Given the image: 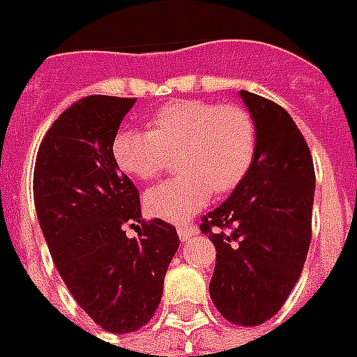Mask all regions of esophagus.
Returning a JSON list of instances; mask_svg holds the SVG:
<instances>
[{
  "instance_id": "esophagus-1",
  "label": "esophagus",
  "mask_w": 357,
  "mask_h": 357,
  "mask_svg": "<svg viewBox=\"0 0 357 357\" xmlns=\"http://www.w3.org/2000/svg\"><path fill=\"white\" fill-rule=\"evenodd\" d=\"M198 234V228L195 225H179L178 227V236L181 241H187L190 239L192 236H197Z\"/></svg>"
}]
</instances>
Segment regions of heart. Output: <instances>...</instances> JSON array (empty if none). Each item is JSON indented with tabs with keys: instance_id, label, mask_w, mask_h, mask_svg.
<instances>
[{
	"instance_id": "obj_1",
	"label": "heart",
	"mask_w": 357,
	"mask_h": 357,
	"mask_svg": "<svg viewBox=\"0 0 357 357\" xmlns=\"http://www.w3.org/2000/svg\"><path fill=\"white\" fill-rule=\"evenodd\" d=\"M257 123L238 105L172 100L149 119V130L123 129L114 138V159L127 176L151 181L178 155L181 176L146 192V209L170 222L187 221L211 192H230L251 170Z\"/></svg>"
}]
</instances>
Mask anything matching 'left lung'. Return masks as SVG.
Returning <instances> with one entry per match:
<instances>
[{
  "mask_svg": "<svg viewBox=\"0 0 357 357\" xmlns=\"http://www.w3.org/2000/svg\"><path fill=\"white\" fill-rule=\"evenodd\" d=\"M257 123V155L230 198L202 217L213 241L209 296L228 322L258 326L281 311L311 245L314 167L305 138L273 100L239 91Z\"/></svg>",
  "mask_w": 357,
  "mask_h": 357,
  "instance_id": "left-lung-1",
  "label": "left lung"
}]
</instances>
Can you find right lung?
<instances>
[{
    "label": "right lung",
    "instance_id": "obj_1",
    "mask_svg": "<svg viewBox=\"0 0 357 357\" xmlns=\"http://www.w3.org/2000/svg\"><path fill=\"white\" fill-rule=\"evenodd\" d=\"M135 102L76 100L43 138L33 172L52 260L76 303L110 333H132L153 318L179 247L172 225L144 221L138 189L114 159V138ZM135 222L143 225L139 238H127L124 228Z\"/></svg>",
    "mask_w": 357,
    "mask_h": 357
}]
</instances>
